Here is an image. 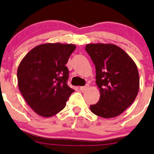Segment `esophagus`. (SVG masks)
<instances>
[{
    "label": "esophagus",
    "instance_id": "esophagus-1",
    "mask_svg": "<svg viewBox=\"0 0 154 154\" xmlns=\"http://www.w3.org/2000/svg\"><path fill=\"white\" fill-rule=\"evenodd\" d=\"M88 88V85H85V86H81V87L79 88L80 90H81V91H85V90H87Z\"/></svg>",
    "mask_w": 154,
    "mask_h": 154
}]
</instances>
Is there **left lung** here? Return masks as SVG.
Listing matches in <instances>:
<instances>
[{
    "label": "left lung",
    "mask_w": 154,
    "mask_h": 154,
    "mask_svg": "<svg viewBox=\"0 0 154 154\" xmlns=\"http://www.w3.org/2000/svg\"><path fill=\"white\" fill-rule=\"evenodd\" d=\"M96 69L100 100L90 109L98 116L110 119L121 114L132 104L140 88V76L132 59L113 44L90 43L85 46Z\"/></svg>",
    "instance_id": "8db88e82"
}]
</instances>
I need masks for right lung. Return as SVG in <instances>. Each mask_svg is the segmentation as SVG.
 Instances as JSON below:
<instances>
[{"label": "right lung", "instance_id": "obj_1", "mask_svg": "<svg viewBox=\"0 0 154 154\" xmlns=\"http://www.w3.org/2000/svg\"><path fill=\"white\" fill-rule=\"evenodd\" d=\"M73 44L45 43L33 48L17 69L18 87L29 106L41 116L57 114L74 90L67 85L65 66L75 49Z\"/></svg>", "mask_w": 154, "mask_h": 154}]
</instances>
